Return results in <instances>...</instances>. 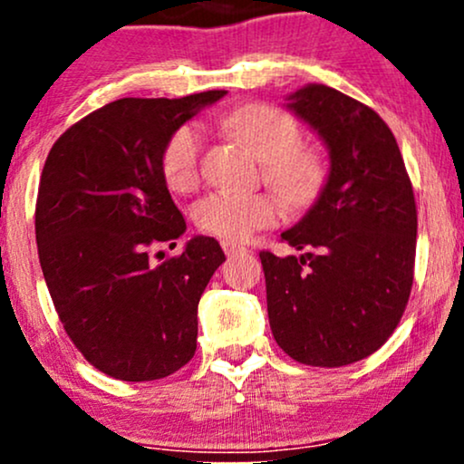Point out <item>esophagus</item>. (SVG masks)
I'll return each mask as SVG.
<instances>
[{"mask_svg":"<svg viewBox=\"0 0 464 464\" xmlns=\"http://www.w3.org/2000/svg\"><path fill=\"white\" fill-rule=\"evenodd\" d=\"M222 248H225V253L228 255V257H233V255H237V253H246V248L239 246V244H233V242H222Z\"/></svg>","mask_w":464,"mask_h":464,"instance_id":"34e87169","label":"esophagus"}]
</instances>
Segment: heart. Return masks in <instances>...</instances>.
Wrapping results in <instances>:
<instances>
[{"instance_id": "heart-1", "label": "heart", "mask_w": 464, "mask_h": 464, "mask_svg": "<svg viewBox=\"0 0 464 464\" xmlns=\"http://www.w3.org/2000/svg\"><path fill=\"white\" fill-rule=\"evenodd\" d=\"M218 124L257 159L262 177L285 205L301 207L316 196L324 165L316 152L301 146V124L285 111L268 104H250L222 115ZM205 148L200 126L183 124L169 135L161 152V172L169 189L188 194L198 185ZM279 207L266 194L211 191L194 205V222L207 236L242 242L253 231L275 225Z\"/></svg>"}]
</instances>
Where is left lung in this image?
Here are the masks:
<instances>
[{"label":"left lung","instance_id":"obj_1","mask_svg":"<svg viewBox=\"0 0 464 464\" xmlns=\"http://www.w3.org/2000/svg\"><path fill=\"white\" fill-rule=\"evenodd\" d=\"M287 109L329 148V174L312 209L281 233L314 253H259L268 321L292 360L334 369L369 358L401 321L417 205L395 135L375 111L324 84L292 93Z\"/></svg>","mask_w":464,"mask_h":464}]
</instances>
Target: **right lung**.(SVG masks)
I'll return each mask as SVG.
<instances>
[{
  "label": "right lung",
  "mask_w": 464,
  "mask_h": 464,
  "mask_svg": "<svg viewBox=\"0 0 464 464\" xmlns=\"http://www.w3.org/2000/svg\"><path fill=\"white\" fill-rule=\"evenodd\" d=\"M225 95L115 100L47 154L34 214L41 270L72 343L115 380H161L196 353L198 301L225 253L198 236L157 266L148 248L177 246L188 228L161 172L165 143Z\"/></svg>",
  "instance_id": "add662e5"
}]
</instances>
